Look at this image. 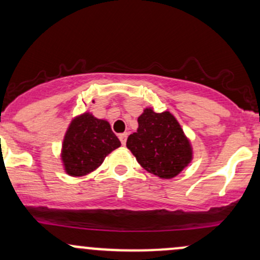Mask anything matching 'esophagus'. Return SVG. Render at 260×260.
Segmentation results:
<instances>
[{
    "label": "esophagus",
    "mask_w": 260,
    "mask_h": 260,
    "mask_svg": "<svg viewBox=\"0 0 260 260\" xmlns=\"http://www.w3.org/2000/svg\"><path fill=\"white\" fill-rule=\"evenodd\" d=\"M127 137H128L127 133H122V135H119V141H121L122 145H125V142H127Z\"/></svg>",
    "instance_id": "esophagus-1"
}]
</instances>
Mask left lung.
I'll use <instances>...</instances> for the list:
<instances>
[{
    "mask_svg": "<svg viewBox=\"0 0 260 260\" xmlns=\"http://www.w3.org/2000/svg\"><path fill=\"white\" fill-rule=\"evenodd\" d=\"M127 148L148 173L161 179L175 178L192 160L190 141L169 111L156 113L145 108Z\"/></svg>",
    "mask_w": 260,
    "mask_h": 260,
    "instance_id": "obj_1",
    "label": "left lung"
}]
</instances>
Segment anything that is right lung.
Returning a JSON list of instances; mask_svg holds the SVG:
<instances>
[{
	"instance_id": "right-lung-1",
	"label": "right lung",
	"mask_w": 260,
	"mask_h": 260,
	"mask_svg": "<svg viewBox=\"0 0 260 260\" xmlns=\"http://www.w3.org/2000/svg\"><path fill=\"white\" fill-rule=\"evenodd\" d=\"M121 142L105 119L85 112L71 121L65 133L61 160L65 173L70 176H84L96 170Z\"/></svg>"
}]
</instances>
